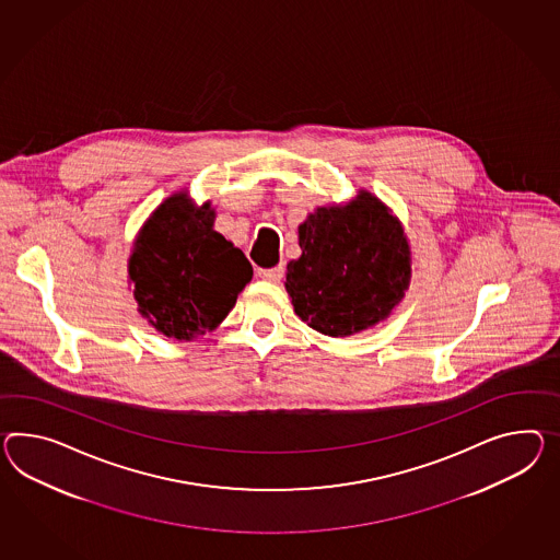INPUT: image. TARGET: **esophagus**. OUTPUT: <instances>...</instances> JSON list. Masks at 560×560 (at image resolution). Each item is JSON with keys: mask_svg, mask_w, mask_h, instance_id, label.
<instances>
[{"mask_svg": "<svg viewBox=\"0 0 560 560\" xmlns=\"http://www.w3.org/2000/svg\"><path fill=\"white\" fill-rule=\"evenodd\" d=\"M257 275H259L260 279H265V281L279 283V281L283 279V275H285V267H283V265H277L273 269H259Z\"/></svg>", "mask_w": 560, "mask_h": 560, "instance_id": "34e87169", "label": "esophagus"}]
</instances>
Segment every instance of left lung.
Listing matches in <instances>:
<instances>
[{
    "mask_svg": "<svg viewBox=\"0 0 560 560\" xmlns=\"http://www.w3.org/2000/svg\"><path fill=\"white\" fill-rule=\"evenodd\" d=\"M300 259L287 265V293L295 314L319 334L341 338L370 328L405 298L407 238L369 191L343 208H317L300 226Z\"/></svg>",
    "mask_w": 560,
    "mask_h": 560,
    "instance_id": "obj_1",
    "label": "left lung"
}]
</instances>
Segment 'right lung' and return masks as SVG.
Here are the masks:
<instances>
[{
  "label": "right lung",
  "instance_id": "add662e5",
  "mask_svg": "<svg viewBox=\"0 0 560 560\" xmlns=\"http://www.w3.org/2000/svg\"><path fill=\"white\" fill-rule=\"evenodd\" d=\"M214 210L174 194L137 236L129 279L139 314L167 338L194 340L231 314L253 279L241 248L212 229Z\"/></svg>",
  "mask_w": 560,
  "mask_h": 560
}]
</instances>
